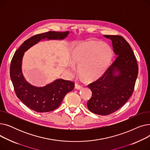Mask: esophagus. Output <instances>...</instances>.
<instances>
[{"label":"esophagus","mask_w":150,"mask_h":150,"mask_svg":"<svg viewBox=\"0 0 150 150\" xmlns=\"http://www.w3.org/2000/svg\"><path fill=\"white\" fill-rule=\"evenodd\" d=\"M75 88H76V89H81L83 88V86H82L81 85L79 84L78 83H75Z\"/></svg>","instance_id":"34e87169"}]
</instances>
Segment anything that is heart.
I'll list each match as a JSON object with an SVG mask.
<instances>
[{"label": "heart", "mask_w": 150, "mask_h": 150, "mask_svg": "<svg viewBox=\"0 0 150 150\" xmlns=\"http://www.w3.org/2000/svg\"><path fill=\"white\" fill-rule=\"evenodd\" d=\"M112 57V50L108 44L95 41H88L76 45L71 53L74 64L79 66L81 75L88 80L96 79L103 74ZM72 70L73 64L70 65Z\"/></svg>", "instance_id": "b5f03b06"}]
</instances>
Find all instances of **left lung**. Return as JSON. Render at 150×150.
<instances>
[{"mask_svg":"<svg viewBox=\"0 0 150 150\" xmlns=\"http://www.w3.org/2000/svg\"><path fill=\"white\" fill-rule=\"evenodd\" d=\"M104 36L112 41L116 59L103 75L88 85L92 93L88 108L100 115L111 114L127 103L134 90L139 69L130 45L122 36Z\"/></svg>","mask_w":150,"mask_h":150,"instance_id":"1","label":"left lung"}]
</instances>
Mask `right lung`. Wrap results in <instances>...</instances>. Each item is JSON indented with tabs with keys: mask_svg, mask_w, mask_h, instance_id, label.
<instances>
[{
	"mask_svg": "<svg viewBox=\"0 0 150 150\" xmlns=\"http://www.w3.org/2000/svg\"><path fill=\"white\" fill-rule=\"evenodd\" d=\"M69 33L49 31L33 36L23 42L11 59L10 74L16 96L23 104L36 112H50L58 108L66 94L74 89L75 83L58 79L44 87L38 88L31 85L25 80L22 72L24 52L42 39H64Z\"/></svg>",
	"mask_w": 150,
	"mask_h": 150,
	"instance_id": "1",
	"label": "right lung"
}]
</instances>
